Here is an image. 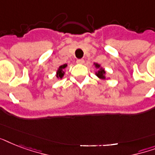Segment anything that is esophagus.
Here are the masks:
<instances>
[{
	"mask_svg": "<svg viewBox=\"0 0 155 155\" xmlns=\"http://www.w3.org/2000/svg\"><path fill=\"white\" fill-rule=\"evenodd\" d=\"M76 63H79V64H83V63H84V60L83 58H80V59H77L76 60Z\"/></svg>",
	"mask_w": 155,
	"mask_h": 155,
	"instance_id": "34e87169",
	"label": "esophagus"
}]
</instances>
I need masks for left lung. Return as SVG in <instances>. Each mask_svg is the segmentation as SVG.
I'll list each match as a JSON object with an SVG mask.
<instances>
[{
    "mask_svg": "<svg viewBox=\"0 0 155 155\" xmlns=\"http://www.w3.org/2000/svg\"><path fill=\"white\" fill-rule=\"evenodd\" d=\"M95 67H96V68H97V69H99V70L97 71V72H96V75H97V77H99L100 79H101V80H105V71H104V68H102L101 67V65L100 64H98V63H94Z\"/></svg>",
    "mask_w": 155,
    "mask_h": 155,
    "instance_id": "obj_1",
    "label": "left lung"
}]
</instances>
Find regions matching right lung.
I'll return each mask as SVG.
<instances>
[{
	"instance_id": "add662e5",
	"label": "right lung",
	"mask_w": 155,
	"mask_h": 155,
	"mask_svg": "<svg viewBox=\"0 0 155 155\" xmlns=\"http://www.w3.org/2000/svg\"><path fill=\"white\" fill-rule=\"evenodd\" d=\"M67 64H63V65H61L59 68H58L57 70V72H56V77L58 78V79H62L63 76L64 75V69L67 68Z\"/></svg>"
}]
</instances>
